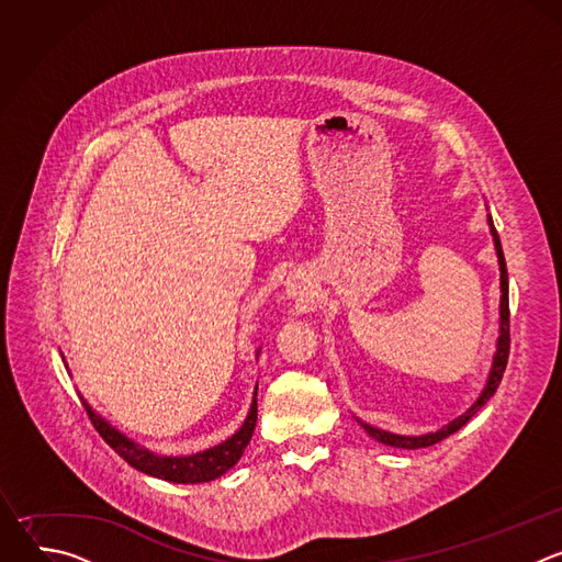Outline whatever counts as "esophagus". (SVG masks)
Returning a JSON list of instances; mask_svg holds the SVG:
<instances>
[{
	"instance_id": "1",
	"label": "esophagus",
	"mask_w": 562,
	"mask_h": 562,
	"mask_svg": "<svg viewBox=\"0 0 562 562\" xmlns=\"http://www.w3.org/2000/svg\"><path fill=\"white\" fill-rule=\"evenodd\" d=\"M284 293L286 297H293V300H304L308 295V284L302 276H291L284 284Z\"/></svg>"
}]
</instances>
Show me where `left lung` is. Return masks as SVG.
<instances>
[{
    "instance_id": "8db88e82",
    "label": "left lung",
    "mask_w": 562,
    "mask_h": 562,
    "mask_svg": "<svg viewBox=\"0 0 562 562\" xmlns=\"http://www.w3.org/2000/svg\"><path fill=\"white\" fill-rule=\"evenodd\" d=\"M487 222H490V231H492V237H494V247H496V256H498V267H501V336H498V342H496V353H494V362H492V371H490V378H487V384L483 389V393L477 395L475 403L462 414L458 416L456 420H451L449 425H445L442 429L438 431H431V434H425V436H397V434H391V431H382V429H375L362 420H358L362 425V429L378 442L382 445H389V447H397V449H423V447H431L440 440H445L447 436L456 434L460 427H464L473 416L475 412H480V407L487 405V400L496 393L501 380H503V373H505V367H507V358H509V282H507V265H505V256H503V247H501V237H498V231L494 226V220L492 215H487Z\"/></svg>"
}]
</instances>
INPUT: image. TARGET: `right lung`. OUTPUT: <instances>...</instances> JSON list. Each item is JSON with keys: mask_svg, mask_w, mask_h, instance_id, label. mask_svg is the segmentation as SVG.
<instances>
[{"mask_svg": "<svg viewBox=\"0 0 562 562\" xmlns=\"http://www.w3.org/2000/svg\"><path fill=\"white\" fill-rule=\"evenodd\" d=\"M258 386L254 393V403L249 409V416L245 425L239 427L228 440H224L217 447H211L206 451L193 453V456H159L155 451H148L146 447H139L131 438H126L122 431H117L113 425H109L102 416H98L87 400L82 397V405L93 423V427L100 431V436L106 440L109 447H113L131 467H135L142 473H148L153 477L169 480V483L178 485H195V483H209V480L220 477L226 473L239 458H243L256 423H258Z\"/></svg>", "mask_w": 562, "mask_h": 562, "instance_id": "right-lung-1", "label": "right lung"}]
</instances>
